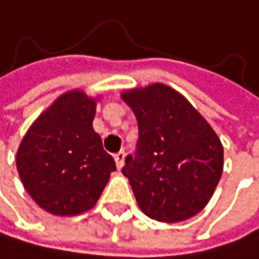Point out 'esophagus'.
<instances>
[{"label": "esophagus", "instance_id": "34e87169", "mask_svg": "<svg viewBox=\"0 0 259 259\" xmlns=\"http://www.w3.org/2000/svg\"><path fill=\"white\" fill-rule=\"evenodd\" d=\"M124 159H125V152H124V151H119V152L114 154V160H116V166H118L119 169H121L122 165H124Z\"/></svg>", "mask_w": 259, "mask_h": 259}]
</instances>
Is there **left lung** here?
Masks as SVG:
<instances>
[{
    "label": "left lung",
    "instance_id": "left-lung-1",
    "mask_svg": "<svg viewBox=\"0 0 259 259\" xmlns=\"http://www.w3.org/2000/svg\"><path fill=\"white\" fill-rule=\"evenodd\" d=\"M138 122V141L122 168L140 209L159 222L198 214L223 171V148L186 97L155 83L122 94Z\"/></svg>",
    "mask_w": 259,
    "mask_h": 259
}]
</instances>
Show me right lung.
<instances>
[{
    "label": "right lung",
    "mask_w": 259,
    "mask_h": 259,
    "mask_svg": "<svg viewBox=\"0 0 259 259\" xmlns=\"http://www.w3.org/2000/svg\"><path fill=\"white\" fill-rule=\"evenodd\" d=\"M94 116V99L80 91L66 93L40 114L20 143V179L47 212L75 215L91 209L116 169L93 128Z\"/></svg>",
    "instance_id": "1"
}]
</instances>
